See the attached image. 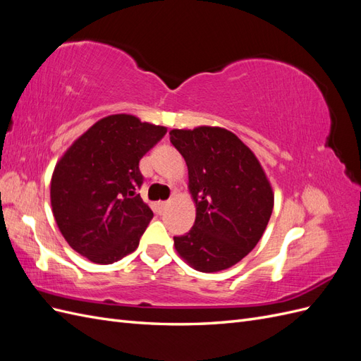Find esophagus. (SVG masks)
Here are the masks:
<instances>
[{"mask_svg": "<svg viewBox=\"0 0 361 361\" xmlns=\"http://www.w3.org/2000/svg\"><path fill=\"white\" fill-rule=\"evenodd\" d=\"M159 204V207H161V209H166V207L170 204V202H159L158 203Z\"/></svg>", "mask_w": 361, "mask_h": 361, "instance_id": "obj_1", "label": "esophagus"}]
</instances>
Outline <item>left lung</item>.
<instances>
[{"label":"left lung","mask_w":361,"mask_h":361,"mask_svg":"<svg viewBox=\"0 0 361 361\" xmlns=\"http://www.w3.org/2000/svg\"><path fill=\"white\" fill-rule=\"evenodd\" d=\"M171 145L188 167L195 221L174 248L190 267L218 272L256 247L274 207V192L259 159L233 133L218 126L171 129Z\"/></svg>","instance_id":"left-lung-1"}]
</instances>
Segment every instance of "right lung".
I'll return each mask as SVG.
<instances>
[{
    "instance_id": "obj_1",
    "label": "right lung",
    "mask_w": 361,
    "mask_h": 361,
    "mask_svg": "<svg viewBox=\"0 0 361 361\" xmlns=\"http://www.w3.org/2000/svg\"><path fill=\"white\" fill-rule=\"evenodd\" d=\"M167 128L133 114H111L76 138L51 179V206L68 244L94 264L133 253L154 212L135 194L143 183L140 159Z\"/></svg>"
}]
</instances>
